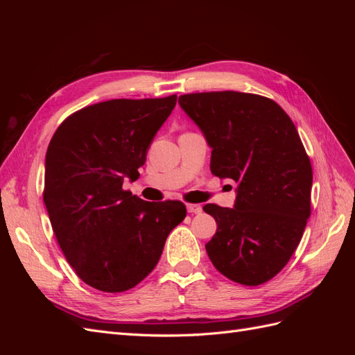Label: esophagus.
Listing matches in <instances>:
<instances>
[{
  "label": "esophagus",
  "mask_w": 355,
  "mask_h": 355,
  "mask_svg": "<svg viewBox=\"0 0 355 355\" xmlns=\"http://www.w3.org/2000/svg\"><path fill=\"white\" fill-rule=\"evenodd\" d=\"M187 210L188 213H201V206L200 204H188Z\"/></svg>",
  "instance_id": "esophagus-1"
}]
</instances>
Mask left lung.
I'll return each instance as SVG.
<instances>
[{
    "instance_id": "left-lung-1",
    "label": "left lung",
    "mask_w": 355,
    "mask_h": 355,
    "mask_svg": "<svg viewBox=\"0 0 355 355\" xmlns=\"http://www.w3.org/2000/svg\"><path fill=\"white\" fill-rule=\"evenodd\" d=\"M211 146L214 176L239 184L235 207L206 204L218 230L206 244L216 270L243 286L270 282L292 257L311 214L313 167L293 121L265 96H179Z\"/></svg>"
}]
</instances>
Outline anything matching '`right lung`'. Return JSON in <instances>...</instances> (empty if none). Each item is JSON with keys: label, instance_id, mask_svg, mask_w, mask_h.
I'll return each instance as SVG.
<instances>
[{"label": "right lung", "instance_id": "1", "mask_svg": "<svg viewBox=\"0 0 355 355\" xmlns=\"http://www.w3.org/2000/svg\"><path fill=\"white\" fill-rule=\"evenodd\" d=\"M178 101L112 99L71 114L46 155L44 200L62 253L81 280L120 293L141 283L185 219L178 200L149 202L123 189Z\"/></svg>", "mask_w": 355, "mask_h": 355}]
</instances>
